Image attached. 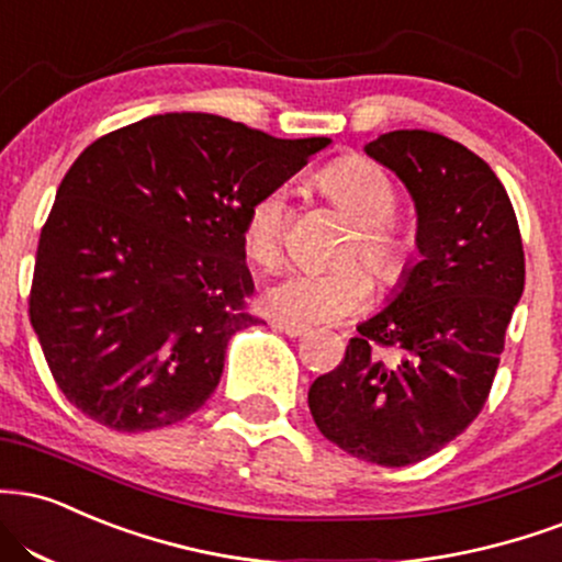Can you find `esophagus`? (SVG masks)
Returning a JSON list of instances; mask_svg holds the SVG:
<instances>
[{"instance_id": "esophagus-1", "label": "esophagus", "mask_w": 562, "mask_h": 562, "mask_svg": "<svg viewBox=\"0 0 562 562\" xmlns=\"http://www.w3.org/2000/svg\"><path fill=\"white\" fill-rule=\"evenodd\" d=\"M272 329H274V333H282L288 337H301V335L308 333V327H303V324L285 322V319H272Z\"/></svg>"}]
</instances>
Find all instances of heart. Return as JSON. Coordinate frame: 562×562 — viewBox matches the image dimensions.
<instances>
[{"label": "heart", "instance_id": "b5f03b06", "mask_svg": "<svg viewBox=\"0 0 562 562\" xmlns=\"http://www.w3.org/2000/svg\"><path fill=\"white\" fill-rule=\"evenodd\" d=\"M324 199L353 222L329 272H288L267 290L263 301L274 316L288 322H337L367 306L371 280L384 293L401 290L418 267V238L395 220L397 188L380 165L367 157H342L316 178ZM288 209L280 191L259 195L243 220V251L263 269H274L285 256ZM363 262L368 271L362 272Z\"/></svg>", "mask_w": 562, "mask_h": 562}]
</instances>
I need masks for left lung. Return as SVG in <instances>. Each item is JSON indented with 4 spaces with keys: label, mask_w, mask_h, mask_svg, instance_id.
<instances>
[{
    "label": "left lung",
    "mask_w": 562,
    "mask_h": 562,
    "mask_svg": "<svg viewBox=\"0 0 562 562\" xmlns=\"http://www.w3.org/2000/svg\"><path fill=\"white\" fill-rule=\"evenodd\" d=\"M414 195L418 261L387 308L358 324L308 408L337 448L401 469L435 456L484 408L524 293V243L503 182L482 157L429 131L367 146Z\"/></svg>",
    "instance_id": "left-lung-1"
}]
</instances>
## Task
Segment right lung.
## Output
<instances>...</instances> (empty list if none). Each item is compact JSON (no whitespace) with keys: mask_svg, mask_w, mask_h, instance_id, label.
Here are the masks:
<instances>
[{"mask_svg":"<svg viewBox=\"0 0 562 562\" xmlns=\"http://www.w3.org/2000/svg\"><path fill=\"white\" fill-rule=\"evenodd\" d=\"M327 144L170 112L72 161L38 238L29 314L80 414L151 431L209 401L229 337L259 324L240 240L248 206Z\"/></svg>","mask_w":562,"mask_h":562,"instance_id":"right-lung-1","label":"right lung"}]
</instances>
